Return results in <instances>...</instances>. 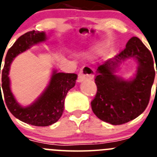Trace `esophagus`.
I'll use <instances>...</instances> for the list:
<instances>
[{"mask_svg":"<svg viewBox=\"0 0 157 157\" xmlns=\"http://www.w3.org/2000/svg\"><path fill=\"white\" fill-rule=\"evenodd\" d=\"M94 72L89 66L88 65H84L81 69H80V73L78 74V78L77 81L78 82H82L83 80H87V79H92L94 77Z\"/></svg>","mask_w":157,"mask_h":157,"instance_id":"esophagus-1","label":"esophagus"}]
</instances>
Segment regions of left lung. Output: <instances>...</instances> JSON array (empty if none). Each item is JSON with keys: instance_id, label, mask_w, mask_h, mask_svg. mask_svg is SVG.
I'll return each mask as SVG.
<instances>
[{"instance_id": "obj_1", "label": "left lung", "mask_w": 157, "mask_h": 157, "mask_svg": "<svg viewBox=\"0 0 157 157\" xmlns=\"http://www.w3.org/2000/svg\"><path fill=\"white\" fill-rule=\"evenodd\" d=\"M130 57L136 59L139 67L135 77L125 81L115 72L120 62ZM153 60L142 42L132 37L118 55L99 65L95 78L97 92L91 102L94 114L112 125L126 123L142 114L149 102L155 78Z\"/></svg>"}]
</instances>
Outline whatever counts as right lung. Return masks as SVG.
<instances>
[{"mask_svg": "<svg viewBox=\"0 0 157 157\" xmlns=\"http://www.w3.org/2000/svg\"><path fill=\"white\" fill-rule=\"evenodd\" d=\"M46 39V34L43 31H31L21 35L8 50L5 65L1 71L0 96L1 98L2 96L1 87L5 98L3 103L5 102L9 111L16 118L35 126H50L61 118L64 111L65 96L69 90L75 86L77 78V75L75 73H57L54 70L47 88L32 104L24 107L16 102L10 88L9 73L11 63L18 54Z\"/></svg>", "mask_w": 157, "mask_h": 157, "instance_id": "obj_1", "label": "right lung"}]
</instances>
